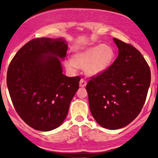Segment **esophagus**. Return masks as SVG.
I'll list each match as a JSON object with an SVG mask.
<instances>
[{
    "label": "esophagus",
    "instance_id": "esophagus-1",
    "mask_svg": "<svg viewBox=\"0 0 158 158\" xmlns=\"http://www.w3.org/2000/svg\"><path fill=\"white\" fill-rule=\"evenodd\" d=\"M87 85V81L85 80L84 79H81L80 81H79V86L81 87V88H84V87L86 86Z\"/></svg>",
    "mask_w": 158,
    "mask_h": 158
}]
</instances>
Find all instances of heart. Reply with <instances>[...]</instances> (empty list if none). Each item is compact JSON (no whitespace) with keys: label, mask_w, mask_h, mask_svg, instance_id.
<instances>
[{"label":"heart","mask_w":158,"mask_h":158,"mask_svg":"<svg viewBox=\"0 0 158 158\" xmlns=\"http://www.w3.org/2000/svg\"><path fill=\"white\" fill-rule=\"evenodd\" d=\"M114 51L109 45L97 44L76 52L72 61L66 63L70 70L85 68L89 76H97L107 70L113 62Z\"/></svg>","instance_id":"b5f03b06"}]
</instances>
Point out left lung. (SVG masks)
I'll use <instances>...</instances> for the list:
<instances>
[{
    "label": "left lung",
    "instance_id": "1",
    "mask_svg": "<svg viewBox=\"0 0 158 158\" xmlns=\"http://www.w3.org/2000/svg\"><path fill=\"white\" fill-rule=\"evenodd\" d=\"M118 56L104 72L92 77L86 90L96 121L108 129L129 124L139 115L151 82L148 63L131 44L114 39Z\"/></svg>",
    "mask_w": 158,
    "mask_h": 158
}]
</instances>
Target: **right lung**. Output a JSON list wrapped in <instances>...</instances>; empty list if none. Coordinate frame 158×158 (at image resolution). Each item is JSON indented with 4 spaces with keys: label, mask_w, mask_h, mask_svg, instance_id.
<instances>
[{
    "label": "right lung",
    "mask_w": 158,
    "mask_h": 158,
    "mask_svg": "<svg viewBox=\"0 0 158 158\" xmlns=\"http://www.w3.org/2000/svg\"><path fill=\"white\" fill-rule=\"evenodd\" d=\"M68 44L62 39L38 38L21 48L11 61L6 84L14 108L28 126L55 129L64 122L81 78L62 73L60 59Z\"/></svg>",
    "instance_id": "1"
}]
</instances>
